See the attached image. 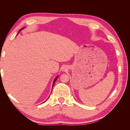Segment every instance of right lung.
I'll return each instance as SVG.
<instances>
[{
	"mask_svg": "<svg viewBox=\"0 0 130 130\" xmlns=\"http://www.w3.org/2000/svg\"><path fill=\"white\" fill-rule=\"evenodd\" d=\"M24 27H23V28H22V29H21L20 30H19V31H18V33L17 34V35H18V34L19 33V32H20V31H22V30H23V29H24ZM58 75H57V76H56V77H55V79H54V82H53V86H54V84H55V82H56V80L57 79V78H58ZM52 89H53V88H52Z\"/></svg>",
	"mask_w": 130,
	"mask_h": 130,
	"instance_id": "right-lung-1",
	"label": "right lung"
}]
</instances>
